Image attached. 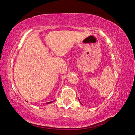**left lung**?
<instances>
[{"label": "left lung", "instance_id": "obj_1", "mask_svg": "<svg viewBox=\"0 0 135 135\" xmlns=\"http://www.w3.org/2000/svg\"><path fill=\"white\" fill-rule=\"evenodd\" d=\"M80 103H81V102H80Z\"/></svg>", "mask_w": 135, "mask_h": 135}]
</instances>
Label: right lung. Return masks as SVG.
Segmentation results:
<instances>
[{"label": "right lung", "mask_w": 135, "mask_h": 135, "mask_svg": "<svg viewBox=\"0 0 135 135\" xmlns=\"http://www.w3.org/2000/svg\"><path fill=\"white\" fill-rule=\"evenodd\" d=\"M52 102H53V101H51V102H47V104H50V103H52Z\"/></svg>", "instance_id": "right-lung-1"}]
</instances>
